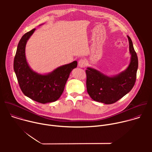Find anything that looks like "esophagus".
Returning <instances> with one entry per match:
<instances>
[{"label": "esophagus", "mask_w": 152, "mask_h": 152, "mask_svg": "<svg viewBox=\"0 0 152 152\" xmlns=\"http://www.w3.org/2000/svg\"><path fill=\"white\" fill-rule=\"evenodd\" d=\"M86 64H87V62L85 59H80L79 61L78 65L80 68H84L86 66Z\"/></svg>", "instance_id": "obj_1"}]
</instances>
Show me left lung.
<instances>
[{
  "label": "left lung",
  "mask_w": 152,
  "mask_h": 152,
  "mask_svg": "<svg viewBox=\"0 0 152 152\" xmlns=\"http://www.w3.org/2000/svg\"><path fill=\"white\" fill-rule=\"evenodd\" d=\"M131 62L128 67L117 76H107L97 70L88 67L86 74V89L90 96L95 101L104 104H112L124 96L135 85L138 61L132 41L127 36Z\"/></svg>",
  "instance_id": "obj_1"
}]
</instances>
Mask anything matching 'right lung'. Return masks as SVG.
I'll list each match as a JSON object with an SVG mask.
<instances>
[{"label": "right lung", "mask_w": 152, "mask_h": 152, "mask_svg": "<svg viewBox=\"0 0 152 152\" xmlns=\"http://www.w3.org/2000/svg\"><path fill=\"white\" fill-rule=\"evenodd\" d=\"M35 29L26 32L20 39L14 60V70L20 88L32 100L41 103L57 100L62 94L72 70L77 67L75 61L61 66L48 75H40L29 67L25 56L26 42Z\"/></svg>", "instance_id": "right-lung-1"}]
</instances>
